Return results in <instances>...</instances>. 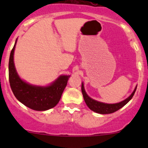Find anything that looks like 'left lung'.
<instances>
[{"label": "left lung", "instance_id": "1", "mask_svg": "<svg viewBox=\"0 0 148 148\" xmlns=\"http://www.w3.org/2000/svg\"><path fill=\"white\" fill-rule=\"evenodd\" d=\"M136 89L137 86H135V89H134V91L132 92V93L131 94L127 99H125V100L118 103H115V104H107V103L101 102H99V101L95 100V99L89 97L88 96L87 94H86V92H85L83 82L82 83V92L84 99L87 107H89L91 110L95 112L102 114H111V113L117 111V110H120V108H122V107H124L127 103L129 102V101L132 99L134 94H135V91H136Z\"/></svg>", "mask_w": 148, "mask_h": 148}]
</instances>
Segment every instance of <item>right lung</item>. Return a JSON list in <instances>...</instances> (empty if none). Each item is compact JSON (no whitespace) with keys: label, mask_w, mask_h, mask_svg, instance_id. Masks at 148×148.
Masks as SVG:
<instances>
[{"label":"right lung","mask_w":148,"mask_h":148,"mask_svg":"<svg viewBox=\"0 0 148 148\" xmlns=\"http://www.w3.org/2000/svg\"><path fill=\"white\" fill-rule=\"evenodd\" d=\"M17 39L10 54L8 76L10 88L16 99L36 111H45L54 107L62 97L69 75H61L48 86H36L21 79L15 67L13 55Z\"/></svg>","instance_id":"right-lung-1"}]
</instances>
